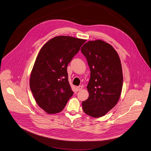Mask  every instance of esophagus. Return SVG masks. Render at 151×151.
<instances>
[{
  "label": "esophagus",
  "mask_w": 151,
  "mask_h": 151,
  "mask_svg": "<svg viewBox=\"0 0 151 151\" xmlns=\"http://www.w3.org/2000/svg\"><path fill=\"white\" fill-rule=\"evenodd\" d=\"M76 88H77L78 91H81V90H82V88H83V86H78L76 87Z\"/></svg>",
  "instance_id": "esophagus-1"
}]
</instances>
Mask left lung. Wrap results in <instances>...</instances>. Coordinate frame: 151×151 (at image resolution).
Instances as JSON below:
<instances>
[{
  "label": "left lung",
  "mask_w": 151,
  "mask_h": 151,
  "mask_svg": "<svg viewBox=\"0 0 151 151\" xmlns=\"http://www.w3.org/2000/svg\"><path fill=\"white\" fill-rule=\"evenodd\" d=\"M91 75L87 88L88 99L82 102L84 112L90 116H104L119 99L123 84L120 58L109 44L97 40L89 41L81 48Z\"/></svg>",
  "instance_id": "obj_1"
}]
</instances>
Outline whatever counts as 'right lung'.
Wrapping results in <instances>:
<instances>
[{"label": "right lung", "mask_w": 151, "mask_h": 151, "mask_svg": "<svg viewBox=\"0 0 151 151\" xmlns=\"http://www.w3.org/2000/svg\"><path fill=\"white\" fill-rule=\"evenodd\" d=\"M86 41L57 36L41 49L31 72L30 87L37 104L47 113L61 111L73 94L67 66Z\"/></svg>", "instance_id": "1"}]
</instances>
